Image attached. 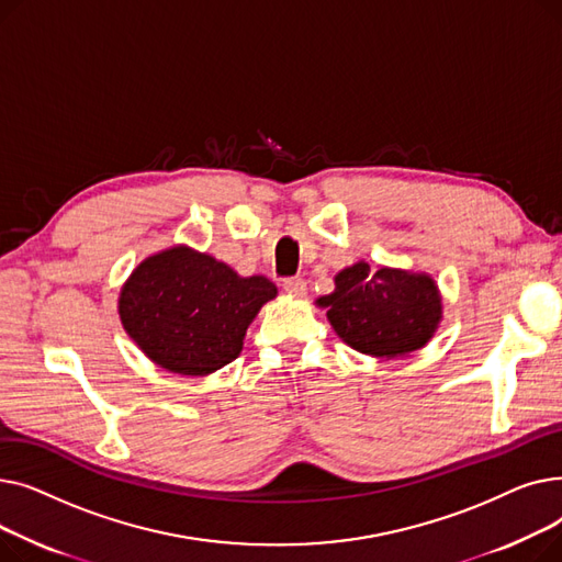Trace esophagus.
<instances>
[{
	"mask_svg": "<svg viewBox=\"0 0 562 562\" xmlns=\"http://www.w3.org/2000/svg\"><path fill=\"white\" fill-rule=\"evenodd\" d=\"M282 286L286 293H291V296H296V299L307 296V282L303 278H286Z\"/></svg>",
	"mask_w": 562,
	"mask_h": 562,
	"instance_id": "1",
	"label": "esophagus"
}]
</instances>
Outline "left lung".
<instances>
[{
    "instance_id": "left-lung-1",
    "label": "left lung",
    "mask_w": 562,
    "mask_h": 562,
    "mask_svg": "<svg viewBox=\"0 0 562 562\" xmlns=\"http://www.w3.org/2000/svg\"><path fill=\"white\" fill-rule=\"evenodd\" d=\"M328 310L335 333L371 358H401L424 348L441 321V296L435 280L367 261L335 276V291L316 301Z\"/></svg>"
}]
</instances>
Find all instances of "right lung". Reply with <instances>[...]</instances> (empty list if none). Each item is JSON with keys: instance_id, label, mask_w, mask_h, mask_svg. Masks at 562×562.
Listing matches in <instances>:
<instances>
[{"instance_id": "add662e5", "label": "right lung", "mask_w": 562, "mask_h": 562, "mask_svg": "<svg viewBox=\"0 0 562 562\" xmlns=\"http://www.w3.org/2000/svg\"><path fill=\"white\" fill-rule=\"evenodd\" d=\"M276 296L269 278H241L212 255L172 246L136 266L117 314L155 364L206 375L239 358L252 318Z\"/></svg>"}]
</instances>
